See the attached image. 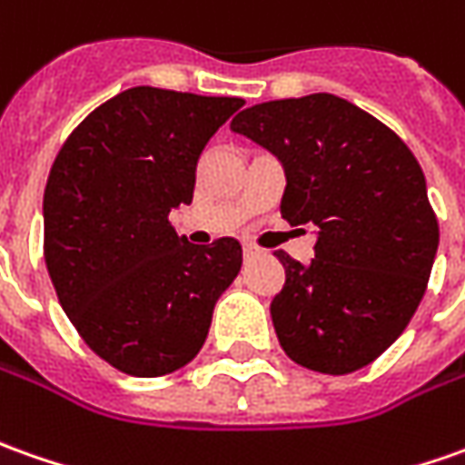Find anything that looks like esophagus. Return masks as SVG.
<instances>
[{
    "label": "esophagus",
    "mask_w": 465,
    "mask_h": 465,
    "mask_svg": "<svg viewBox=\"0 0 465 465\" xmlns=\"http://www.w3.org/2000/svg\"><path fill=\"white\" fill-rule=\"evenodd\" d=\"M254 254H257V246L244 244V257H254Z\"/></svg>",
    "instance_id": "obj_1"
}]
</instances>
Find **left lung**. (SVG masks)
I'll use <instances>...</instances> for the list:
<instances>
[{
  "label": "left lung",
  "instance_id": "obj_1",
  "mask_svg": "<svg viewBox=\"0 0 465 465\" xmlns=\"http://www.w3.org/2000/svg\"><path fill=\"white\" fill-rule=\"evenodd\" d=\"M236 134L282 163L280 213L318 229L315 257L285 252L274 333L295 364L351 374L390 349L418 311L438 252V219L415 154L390 126L333 94L264 101Z\"/></svg>",
  "mask_w": 465,
  "mask_h": 465
}]
</instances>
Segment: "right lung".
<instances>
[{
    "instance_id": "right-lung-1",
    "label": "right lung",
    "mask_w": 465,
    "mask_h": 465,
    "mask_svg": "<svg viewBox=\"0 0 465 465\" xmlns=\"http://www.w3.org/2000/svg\"><path fill=\"white\" fill-rule=\"evenodd\" d=\"M236 96L134 86L88 114L60 147L43 198L45 264L88 349L132 377H163L203 349L242 244H191L167 221L191 203L208 140Z\"/></svg>"
}]
</instances>
